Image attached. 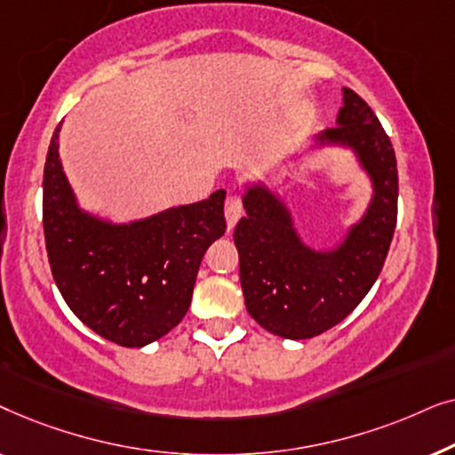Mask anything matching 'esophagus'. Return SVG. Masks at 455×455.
Wrapping results in <instances>:
<instances>
[{"label":"esophagus","instance_id":"1","mask_svg":"<svg viewBox=\"0 0 455 455\" xmlns=\"http://www.w3.org/2000/svg\"><path fill=\"white\" fill-rule=\"evenodd\" d=\"M223 211H226V220H228V228L232 229L238 220L242 217V201L238 195H228L226 204H223Z\"/></svg>","mask_w":455,"mask_h":455}]
</instances>
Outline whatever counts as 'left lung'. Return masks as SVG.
<instances>
[{"instance_id":"obj_1","label":"left lung","mask_w":455,"mask_h":455,"mask_svg":"<svg viewBox=\"0 0 455 455\" xmlns=\"http://www.w3.org/2000/svg\"><path fill=\"white\" fill-rule=\"evenodd\" d=\"M338 124L319 142L352 147L375 186L371 207L346 240L331 252L310 251L283 203L263 186L248 188L246 215L234 229L248 313L267 331L288 339L315 338L344 321L369 294L394 238L397 164L389 136L352 89H344Z\"/></svg>"}]
</instances>
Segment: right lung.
Here are the masks:
<instances>
[{"label": "right lung", "mask_w": 455, "mask_h": 455, "mask_svg": "<svg viewBox=\"0 0 455 455\" xmlns=\"http://www.w3.org/2000/svg\"><path fill=\"white\" fill-rule=\"evenodd\" d=\"M58 134L60 126L43 172V232L55 283L72 313L101 338L124 347L151 344L188 313L204 252L226 234V190L114 226L78 209Z\"/></svg>", "instance_id": "obj_1"}]
</instances>
